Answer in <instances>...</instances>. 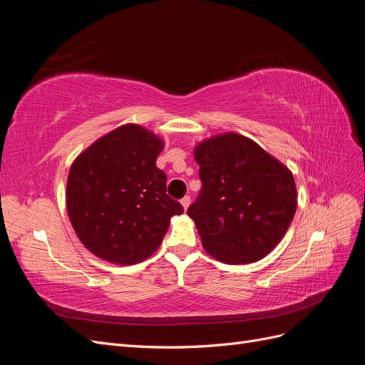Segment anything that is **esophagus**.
I'll use <instances>...</instances> for the list:
<instances>
[{"label": "esophagus", "instance_id": "obj_1", "mask_svg": "<svg viewBox=\"0 0 365 365\" xmlns=\"http://www.w3.org/2000/svg\"><path fill=\"white\" fill-rule=\"evenodd\" d=\"M181 205L184 207V210L189 208V205H190V196H184L182 200H181Z\"/></svg>", "mask_w": 365, "mask_h": 365}]
</instances>
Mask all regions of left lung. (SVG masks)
Segmentation results:
<instances>
[{
	"label": "left lung",
	"instance_id": "obj_1",
	"mask_svg": "<svg viewBox=\"0 0 365 365\" xmlns=\"http://www.w3.org/2000/svg\"><path fill=\"white\" fill-rule=\"evenodd\" d=\"M202 189L187 210L204 250L228 264L263 259L288 231L297 189L291 170L252 140L228 132L195 148Z\"/></svg>",
	"mask_w": 365,
	"mask_h": 365
}]
</instances>
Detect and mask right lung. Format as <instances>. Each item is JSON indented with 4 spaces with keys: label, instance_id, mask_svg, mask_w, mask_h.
Here are the masks:
<instances>
[{
    "label": "right lung",
    "instance_id": "1",
    "mask_svg": "<svg viewBox=\"0 0 365 365\" xmlns=\"http://www.w3.org/2000/svg\"><path fill=\"white\" fill-rule=\"evenodd\" d=\"M163 141L138 125L98 138L71 164L67 210L82 244L118 264L148 259L161 245L170 217L184 212L165 193L157 168Z\"/></svg>",
    "mask_w": 365,
    "mask_h": 365
}]
</instances>
